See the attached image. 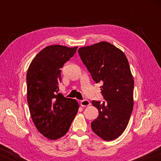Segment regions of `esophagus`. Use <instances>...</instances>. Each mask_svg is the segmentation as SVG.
Here are the masks:
<instances>
[{"instance_id": "34e87169", "label": "esophagus", "mask_w": 161, "mask_h": 161, "mask_svg": "<svg viewBox=\"0 0 161 161\" xmlns=\"http://www.w3.org/2000/svg\"><path fill=\"white\" fill-rule=\"evenodd\" d=\"M80 104H81V107H88V106L90 105V102H89V100L84 99V100L81 101Z\"/></svg>"}]
</instances>
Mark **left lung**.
I'll return each instance as SVG.
<instances>
[{"instance_id": "8db88e82", "label": "left lung", "mask_w": 161, "mask_h": 161, "mask_svg": "<svg viewBox=\"0 0 161 161\" xmlns=\"http://www.w3.org/2000/svg\"><path fill=\"white\" fill-rule=\"evenodd\" d=\"M78 53L94 81L102 83L101 93L106 100L92 102L99 111L92 129L103 140L116 139L126 129L133 111L134 81L129 61L123 52L107 42L80 47Z\"/></svg>"}]
</instances>
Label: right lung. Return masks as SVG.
Wrapping results in <instances>:
<instances>
[{
	"label": "right lung",
	"mask_w": 161,
	"mask_h": 161,
	"mask_svg": "<svg viewBox=\"0 0 161 161\" xmlns=\"http://www.w3.org/2000/svg\"><path fill=\"white\" fill-rule=\"evenodd\" d=\"M77 49L47 46L32 59L27 72V97L32 120L38 131L50 140L66 134L80 107L77 100L58 93L61 68Z\"/></svg>",
	"instance_id": "add662e5"
}]
</instances>
